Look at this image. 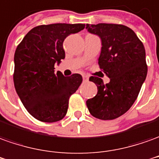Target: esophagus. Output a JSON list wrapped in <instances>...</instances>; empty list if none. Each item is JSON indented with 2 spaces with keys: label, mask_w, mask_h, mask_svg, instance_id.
I'll return each instance as SVG.
<instances>
[{
  "label": "esophagus",
  "mask_w": 159,
  "mask_h": 159,
  "mask_svg": "<svg viewBox=\"0 0 159 159\" xmlns=\"http://www.w3.org/2000/svg\"><path fill=\"white\" fill-rule=\"evenodd\" d=\"M83 79L84 82H87L88 80H89V76L87 75H83Z\"/></svg>",
  "instance_id": "esophagus-1"
}]
</instances>
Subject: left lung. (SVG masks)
<instances>
[{
	"label": "left lung",
	"mask_w": 159,
	"mask_h": 159,
	"mask_svg": "<svg viewBox=\"0 0 159 159\" xmlns=\"http://www.w3.org/2000/svg\"><path fill=\"white\" fill-rule=\"evenodd\" d=\"M102 39L98 64L110 82L97 76L89 81L97 86V95L89 99L88 109L94 117L114 120L129 110L136 101L147 75L144 45L133 30L124 25L100 23L86 25Z\"/></svg>",
	"instance_id": "1"
}]
</instances>
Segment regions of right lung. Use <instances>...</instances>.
I'll return each instance as SVG.
<instances>
[{
  "label": "right lung",
  "mask_w": 159,
  "mask_h": 159,
  "mask_svg": "<svg viewBox=\"0 0 159 159\" xmlns=\"http://www.w3.org/2000/svg\"><path fill=\"white\" fill-rule=\"evenodd\" d=\"M84 24L57 23L35 26L18 45L14 53V83L21 102L32 116L56 122L66 115L69 99L83 82L80 74L64 76L54 65L65 57L63 43Z\"/></svg>",
  "instance_id": "right-lung-1"
}]
</instances>
